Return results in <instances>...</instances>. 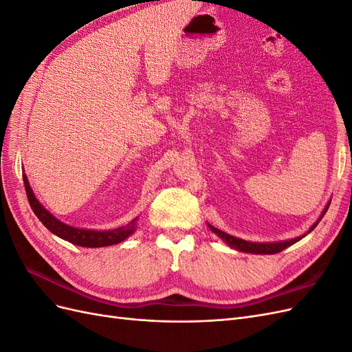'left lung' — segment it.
I'll list each match as a JSON object with an SVG mask.
<instances>
[{
    "label": "left lung",
    "instance_id": "1",
    "mask_svg": "<svg viewBox=\"0 0 352 352\" xmlns=\"http://www.w3.org/2000/svg\"><path fill=\"white\" fill-rule=\"evenodd\" d=\"M329 206H330V204H327L326 208L323 210L322 216H320V219H318V221H320V220L323 219V216L326 214V211H327ZM318 221L314 223V225L311 226V229L308 230V233H310V232L318 225ZM208 228H210L212 232H214L219 238H221L223 241H225V242L229 245V247L235 248V250H238V251H242V252H251V254H278V252L286 250L287 247H291V245H294L296 241H300L301 238L305 236V235H302V236H298V238H295V239L283 241V242L258 243V242H248V241H243V239H239V238H235V236H230V235H228V233L221 232V230L216 229L214 226H211V225H208Z\"/></svg>",
    "mask_w": 352,
    "mask_h": 352
}]
</instances>
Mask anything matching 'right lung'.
Masks as SVG:
<instances>
[{"label":"right lung","mask_w":352,"mask_h":352,"mask_svg":"<svg viewBox=\"0 0 352 352\" xmlns=\"http://www.w3.org/2000/svg\"><path fill=\"white\" fill-rule=\"evenodd\" d=\"M23 182H25V189H26V195H28L30 208L34 210V212L41 220L42 225L61 239L69 241L74 245H79V247L100 248V247H109V245H114L124 241L135 230L136 219L127 223L126 226L117 228L113 230H87V229H78V228L65 225V223L57 220L50 211H47L44 207H42L41 202L35 198L34 190H32L28 182L26 175H23Z\"/></svg>","instance_id":"1"}]
</instances>
